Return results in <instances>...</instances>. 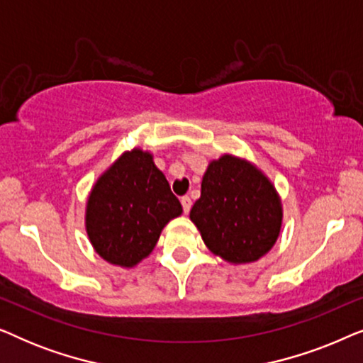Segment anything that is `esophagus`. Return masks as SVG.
<instances>
[{
	"label": "esophagus",
	"mask_w": 363,
	"mask_h": 363,
	"mask_svg": "<svg viewBox=\"0 0 363 363\" xmlns=\"http://www.w3.org/2000/svg\"><path fill=\"white\" fill-rule=\"evenodd\" d=\"M182 206H183V211L190 213V208H191L190 196H182Z\"/></svg>",
	"instance_id": "1"
}]
</instances>
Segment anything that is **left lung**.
Segmentation results:
<instances>
[{
  "label": "left lung",
  "mask_w": 363,
  "mask_h": 363,
  "mask_svg": "<svg viewBox=\"0 0 363 363\" xmlns=\"http://www.w3.org/2000/svg\"><path fill=\"white\" fill-rule=\"evenodd\" d=\"M190 220L213 255L231 264H247L276 245L281 198L256 165L225 153L208 165Z\"/></svg>",
  "instance_id": "8db88e82"
}]
</instances>
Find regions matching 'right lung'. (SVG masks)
<instances>
[{
  "instance_id": "obj_1",
  "label": "right lung",
  "mask_w": 363,
  "mask_h": 363,
  "mask_svg": "<svg viewBox=\"0 0 363 363\" xmlns=\"http://www.w3.org/2000/svg\"><path fill=\"white\" fill-rule=\"evenodd\" d=\"M182 205L150 152H123L94 183L86 206L89 241L104 261L133 267L150 255Z\"/></svg>"
}]
</instances>
